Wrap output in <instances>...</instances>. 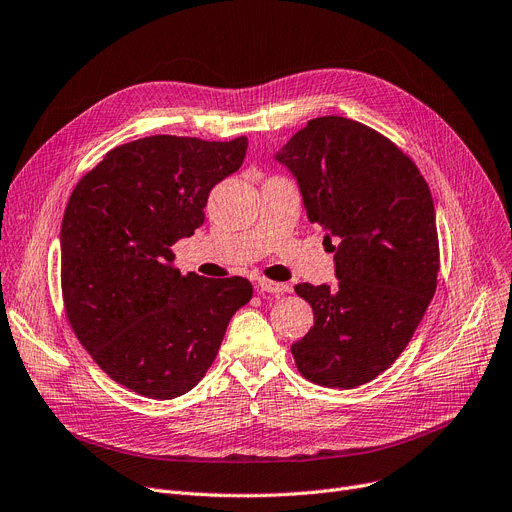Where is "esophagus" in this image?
Masks as SVG:
<instances>
[{"instance_id": "34e87169", "label": "esophagus", "mask_w": 512, "mask_h": 512, "mask_svg": "<svg viewBox=\"0 0 512 512\" xmlns=\"http://www.w3.org/2000/svg\"><path fill=\"white\" fill-rule=\"evenodd\" d=\"M258 289L262 291V294L279 296V294H285V291H289V285L287 283H279V281H271V279H260L258 281Z\"/></svg>"}]
</instances>
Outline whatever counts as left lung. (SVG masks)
Returning <instances> with one entry per match:
<instances>
[{
    "mask_svg": "<svg viewBox=\"0 0 512 512\" xmlns=\"http://www.w3.org/2000/svg\"><path fill=\"white\" fill-rule=\"evenodd\" d=\"M275 158L296 177L308 221L337 241V285H296L314 312L291 346L296 367L325 387L369 383L404 352L435 294L429 185L394 141L344 116L308 120Z\"/></svg>",
    "mask_w": 512,
    "mask_h": 512,
    "instance_id": "obj_1",
    "label": "left lung"
}]
</instances>
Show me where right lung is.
<instances>
[{
	"label": "right lung",
	"mask_w": 512,
	"mask_h": 512,
	"mask_svg": "<svg viewBox=\"0 0 512 512\" xmlns=\"http://www.w3.org/2000/svg\"><path fill=\"white\" fill-rule=\"evenodd\" d=\"M246 150V137H143L110 150L66 204L68 323L97 367L139 396L173 400L196 387L231 316L252 300L243 277H183L170 250L204 223L210 189Z\"/></svg>",
	"instance_id": "1"
}]
</instances>
